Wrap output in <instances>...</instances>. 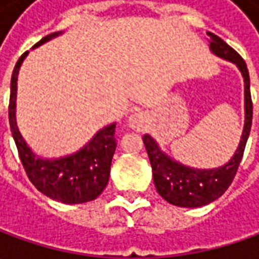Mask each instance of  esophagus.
<instances>
[{
    "mask_svg": "<svg viewBox=\"0 0 259 259\" xmlns=\"http://www.w3.org/2000/svg\"><path fill=\"white\" fill-rule=\"evenodd\" d=\"M145 124H147V116H145V114H143V112H134V114L130 116V119H128L130 128L137 130V131L144 130Z\"/></svg>",
    "mask_w": 259,
    "mask_h": 259,
    "instance_id": "esophagus-1",
    "label": "esophagus"
}]
</instances>
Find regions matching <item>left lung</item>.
<instances>
[{
  "instance_id": "obj_1",
  "label": "left lung",
  "mask_w": 259,
  "mask_h": 259,
  "mask_svg": "<svg viewBox=\"0 0 259 259\" xmlns=\"http://www.w3.org/2000/svg\"><path fill=\"white\" fill-rule=\"evenodd\" d=\"M210 37V49L218 56L229 62H234L239 67L245 82V126L242 138L235 155L224 167L213 170H196L179 164L174 160L163 154L158 145L150 135H144L145 150L153 168L155 189L158 194L168 203L182 207H199L210 203L221 197L231 186L238 167L241 164L245 151L246 140L249 137L252 125V99L249 89V73L245 60L239 53L226 45L221 37L213 33H207Z\"/></svg>"
}]
</instances>
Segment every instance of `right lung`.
Listing matches in <instances>:
<instances>
[{
    "instance_id": "add662e5",
    "label": "right lung",
    "mask_w": 259,
    "mask_h": 259,
    "mask_svg": "<svg viewBox=\"0 0 259 259\" xmlns=\"http://www.w3.org/2000/svg\"><path fill=\"white\" fill-rule=\"evenodd\" d=\"M60 33L43 37L34 47L43 45ZM28 52L18 59L13 76L8 105V119L11 134L14 137L20 160L23 163L25 174L35 189L47 197L62 203H85L96 199L104 192L109 180L111 161L116 148L115 140V124L101 130L92 138V141L82 148L79 153L59 158V160H41L37 158L18 131L15 122V95H17V75Z\"/></svg>"
}]
</instances>
